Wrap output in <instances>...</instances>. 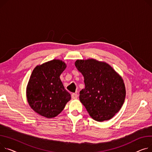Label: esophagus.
Segmentation results:
<instances>
[{
	"label": "esophagus",
	"mask_w": 152,
	"mask_h": 152,
	"mask_svg": "<svg viewBox=\"0 0 152 152\" xmlns=\"http://www.w3.org/2000/svg\"><path fill=\"white\" fill-rule=\"evenodd\" d=\"M77 97H78V95H77V94L73 93V94H72V99H77Z\"/></svg>",
	"instance_id": "1"
}]
</instances>
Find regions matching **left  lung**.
Masks as SVG:
<instances>
[{
  "mask_svg": "<svg viewBox=\"0 0 152 152\" xmlns=\"http://www.w3.org/2000/svg\"><path fill=\"white\" fill-rule=\"evenodd\" d=\"M75 66L84 77L79 99L90 116L98 122L112 118L125 99L122 77L108 64L94 58L77 60Z\"/></svg>",
  "mask_w": 152,
  "mask_h": 152,
  "instance_id": "obj_1",
  "label": "left lung"
}]
</instances>
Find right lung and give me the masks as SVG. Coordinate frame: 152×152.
Returning <instances> with one entry per match:
<instances>
[{"mask_svg": "<svg viewBox=\"0 0 152 152\" xmlns=\"http://www.w3.org/2000/svg\"><path fill=\"white\" fill-rule=\"evenodd\" d=\"M66 68L60 60L54 59L37 65L26 88L27 102L35 113L48 118L56 117L71 99L60 76Z\"/></svg>", "mask_w": 152, "mask_h": 152, "instance_id": "add662e5", "label": "right lung"}]
</instances>
